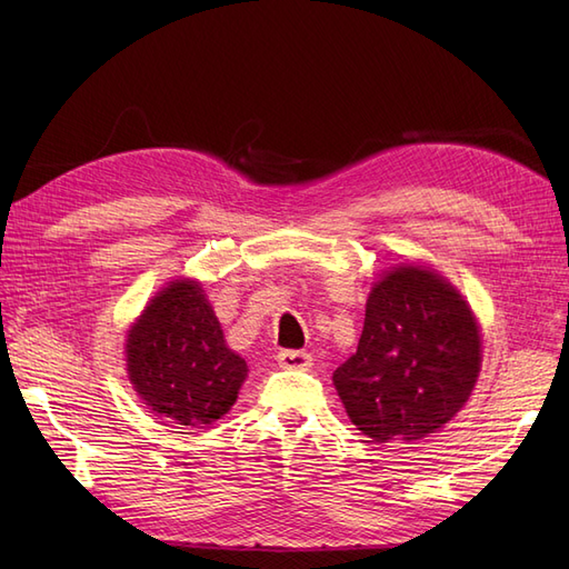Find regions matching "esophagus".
Segmentation results:
<instances>
[{
    "instance_id": "obj_1",
    "label": "esophagus",
    "mask_w": 569,
    "mask_h": 569,
    "mask_svg": "<svg viewBox=\"0 0 569 569\" xmlns=\"http://www.w3.org/2000/svg\"><path fill=\"white\" fill-rule=\"evenodd\" d=\"M278 363L280 368H287V370H308L311 368V353L284 349L278 353Z\"/></svg>"
}]
</instances>
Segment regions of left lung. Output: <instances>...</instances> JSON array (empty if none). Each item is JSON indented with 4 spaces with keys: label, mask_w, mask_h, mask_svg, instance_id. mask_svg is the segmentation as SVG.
I'll return each instance as SVG.
<instances>
[{
    "label": "left lung",
    "mask_w": 569,
    "mask_h": 569,
    "mask_svg": "<svg viewBox=\"0 0 569 569\" xmlns=\"http://www.w3.org/2000/svg\"><path fill=\"white\" fill-rule=\"evenodd\" d=\"M479 363L468 303L435 270L403 266L372 287L358 349L332 380L360 432L380 443L412 441L465 406Z\"/></svg>",
    "instance_id": "1"
}]
</instances>
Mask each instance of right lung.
<instances>
[{"label": "right lung", "instance_id": "obj_1", "mask_svg": "<svg viewBox=\"0 0 569 569\" xmlns=\"http://www.w3.org/2000/svg\"><path fill=\"white\" fill-rule=\"evenodd\" d=\"M134 391L178 425H211L237 401L244 358L226 347L220 322L197 282H173L153 299L128 335Z\"/></svg>", "mask_w": 569, "mask_h": 569}]
</instances>
